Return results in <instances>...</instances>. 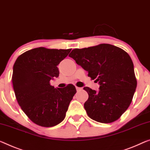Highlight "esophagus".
Listing matches in <instances>:
<instances>
[{"mask_svg": "<svg viewBox=\"0 0 150 150\" xmlns=\"http://www.w3.org/2000/svg\"><path fill=\"white\" fill-rule=\"evenodd\" d=\"M76 91H81L82 90V88H80V87H76Z\"/></svg>", "mask_w": 150, "mask_h": 150, "instance_id": "esophagus-1", "label": "esophagus"}]
</instances>
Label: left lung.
I'll return each instance as SVG.
<instances>
[{
	"mask_svg": "<svg viewBox=\"0 0 150 150\" xmlns=\"http://www.w3.org/2000/svg\"><path fill=\"white\" fill-rule=\"evenodd\" d=\"M69 56L100 84L98 92L84 88L88 94L84 107L90 118L103 123H112L120 118L129 107L137 87L129 55L117 46L102 43L74 49Z\"/></svg>",
	"mask_w": 150,
	"mask_h": 150,
	"instance_id": "left-lung-1",
	"label": "left lung"
}]
</instances>
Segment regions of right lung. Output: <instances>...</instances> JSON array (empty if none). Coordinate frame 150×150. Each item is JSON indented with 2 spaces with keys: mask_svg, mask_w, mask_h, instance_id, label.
Masks as SVG:
<instances>
[{
  "mask_svg": "<svg viewBox=\"0 0 150 150\" xmlns=\"http://www.w3.org/2000/svg\"><path fill=\"white\" fill-rule=\"evenodd\" d=\"M71 50L34 48L20 55L14 64L12 82L16 98L37 125L54 127L65 118L76 90L72 84L55 88L50 82L59 76L57 66Z\"/></svg>",
  "mask_w": 150,
  "mask_h": 150,
  "instance_id": "add662e5",
  "label": "right lung"
}]
</instances>
